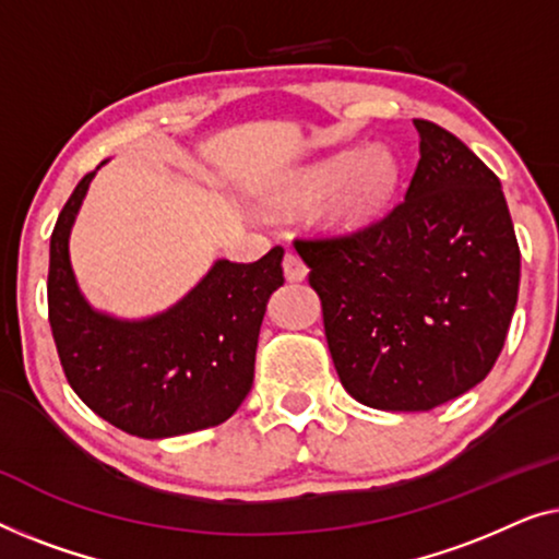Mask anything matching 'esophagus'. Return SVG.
Returning <instances> with one entry per match:
<instances>
[{"label":"esophagus","mask_w":559,"mask_h":559,"mask_svg":"<svg viewBox=\"0 0 559 559\" xmlns=\"http://www.w3.org/2000/svg\"><path fill=\"white\" fill-rule=\"evenodd\" d=\"M283 276L290 283H298L309 276V269H306V263L296 253H286V258H283Z\"/></svg>","instance_id":"obj_1"}]
</instances>
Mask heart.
Segmentation results:
<instances>
[{
  "instance_id": "1",
  "label": "heart",
  "mask_w": 559,
  "mask_h": 559,
  "mask_svg": "<svg viewBox=\"0 0 559 559\" xmlns=\"http://www.w3.org/2000/svg\"><path fill=\"white\" fill-rule=\"evenodd\" d=\"M400 177L403 167L390 146H349L286 171L271 185L269 198L288 210L326 200V225L334 233L355 235L388 215Z\"/></svg>"
}]
</instances>
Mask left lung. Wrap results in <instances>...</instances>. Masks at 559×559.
<instances>
[{
	"mask_svg": "<svg viewBox=\"0 0 559 559\" xmlns=\"http://www.w3.org/2000/svg\"><path fill=\"white\" fill-rule=\"evenodd\" d=\"M405 200L352 238L298 240L336 374L357 403L418 413L491 372L519 296L501 182L459 136L415 119Z\"/></svg>",
	"mask_w": 559,
	"mask_h": 559,
	"instance_id": "left-lung-1",
	"label": "left lung"
}]
</instances>
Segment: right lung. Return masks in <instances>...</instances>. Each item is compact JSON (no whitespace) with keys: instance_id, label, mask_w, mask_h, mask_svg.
I'll return each instance as SVG.
<instances>
[{"instance_id":"right-lung-1","label":"right lung","mask_w":559,"mask_h":559,"mask_svg":"<svg viewBox=\"0 0 559 559\" xmlns=\"http://www.w3.org/2000/svg\"><path fill=\"white\" fill-rule=\"evenodd\" d=\"M96 171L78 182L50 238L47 309L70 388L93 413L139 438L219 426L253 388L265 306L283 286V248L255 263L217 258L177 304L152 317L100 311L70 263V233Z\"/></svg>"}]
</instances>
